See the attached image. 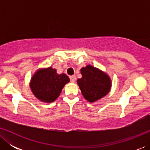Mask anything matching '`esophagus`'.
<instances>
[{
    "label": "esophagus",
    "mask_w": 150,
    "mask_h": 150,
    "mask_svg": "<svg viewBox=\"0 0 150 150\" xmlns=\"http://www.w3.org/2000/svg\"><path fill=\"white\" fill-rule=\"evenodd\" d=\"M69 79H70V81L71 83H74L76 81V76L73 75V76H69Z\"/></svg>",
    "instance_id": "1"
}]
</instances>
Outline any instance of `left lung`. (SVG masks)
Here are the masks:
<instances>
[{"label":"left lung","mask_w":150,"mask_h":150,"mask_svg":"<svg viewBox=\"0 0 150 150\" xmlns=\"http://www.w3.org/2000/svg\"><path fill=\"white\" fill-rule=\"evenodd\" d=\"M81 79L77 83L87 101L93 102L107 95L111 88V80L105 72L88 65L81 69Z\"/></svg>","instance_id":"8db88e82"}]
</instances>
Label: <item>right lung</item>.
Segmentation results:
<instances>
[{"mask_svg":"<svg viewBox=\"0 0 150 150\" xmlns=\"http://www.w3.org/2000/svg\"><path fill=\"white\" fill-rule=\"evenodd\" d=\"M69 79L65 74H58L52 67L40 69L34 74L30 82V87L34 96L44 102H54L60 95Z\"/></svg>","mask_w":150,"mask_h":150,"instance_id":"right-lung-1","label":"right lung"}]
</instances>
